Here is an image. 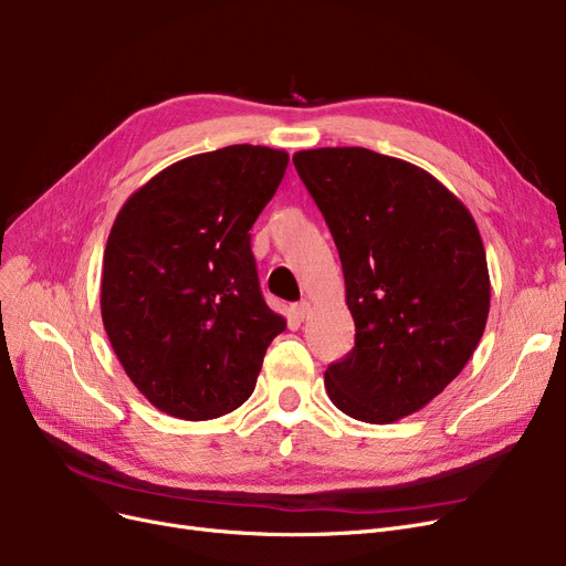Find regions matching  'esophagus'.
<instances>
[{"label": "esophagus", "mask_w": 566, "mask_h": 566, "mask_svg": "<svg viewBox=\"0 0 566 566\" xmlns=\"http://www.w3.org/2000/svg\"><path fill=\"white\" fill-rule=\"evenodd\" d=\"M310 310H312V305H310L307 301H301V303H295V305L291 307L293 316H295V318H298V321H305V318L310 316Z\"/></svg>", "instance_id": "esophagus-1"}]
</instances>
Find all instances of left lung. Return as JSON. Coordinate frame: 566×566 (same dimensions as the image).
Returning a JSON list of instances; mask_svg holds the SVG:
<instances>
[{
  "label": "left lung",
  "instance_id": "obj_1",
  "mask_svg": "<svg viewBox=\"0 0 566 566\" xmlns=\"http://www.w3.org/2000/svg\"><path fill=\"white\" fill-rule=\"evenodd\" d=\"M293 165L335 238L355 321V346L325 369V390L353 420L397 422L448 388L484 335L491 280L480 229L406 160L325 146Z\"/></svg>",
  "mask_w": 566,
  "mask_h": 566
}]
</instances>
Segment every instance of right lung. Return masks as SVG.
Segmentation results:
<instances>
[{
	"instance_id": "1",
	"label": "right lung",
	"mask_w": 566,
	"mask_h": 566,
	"mask_svg": "<svg viewBox=\"0 0 566 566\" xmlns=\"http://www.w3.org/2000/svg\"><path fill=\"white\" fill-rule=\"evenodd\" d=\"M289 154L233 144L169 165L128 197L103 259L101 314L135 388L158 410L213 420L254 392L286 321L261 298L250 229Z\"/></svg>"
}]
</instances>
